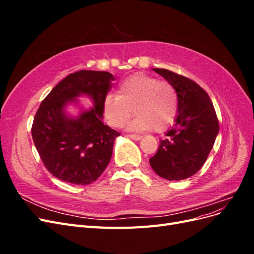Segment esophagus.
Returning <instances> with one entry per match:
<instances>
[{"mask_svg":"<svg viewBox=\"0 0 254 254\" xmlns=\"http://www.w3.org/2000/svg\"><path fill=\"white\" fill-rule=\"evenodd\" d=\"M128 136L130 137V139H132V140H135V141H139V140H141L142 139V135H140V134H128Z\"/></svg>","mask_w":254,"mask_h":254,"instance_id":"1","label":"esophagus"}]
</instances>
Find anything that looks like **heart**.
Returning <instances> with one entry per match:
<instances>
[{"instance_id":"obj_1","label":"heart","mask_w":254,"mask_h":254,"mask_svg":"<svg viewBox=\"0 0 254 254\" xmlns=\"http://www.w3.org/2000/svg\"><path fill=\"white\" fill-rule=\"evenodd\" d=\"M178 94L171 82L146 74H136L123 81L118 95L104 98L105 118L113 127H121L131 117L128 128L161 131L170 126L178 113Z\"/></svg>"}]
</instances>
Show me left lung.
I'll use <instances>...</instances> for the list:
<instances>
[{"instance_id": "8db88e82", "label": "left lung", "mask_w": 254, "mask_h": 254, "mask_svg": "<svg viewBox=\"0 0 254 254\" xmlns=\"http://www.w3.org/2000/svg\"><path fill=\"white\" fill-rule=\"evenodd\" d=\"M175 87L178 114L174 126L149 159L155 173L167 180L195 175L206 161L219 131L214 106L206 92L191 79L165 68H153Z\"/></svg>"}]
</instances>
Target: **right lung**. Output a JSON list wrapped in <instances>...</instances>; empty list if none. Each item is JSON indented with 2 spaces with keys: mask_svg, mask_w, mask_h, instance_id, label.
Returning a JSON list of instances; mask_svg holds the SVG:
<instances>
[{
  "mask_svg": "<svg viewBox=\"0 0 254 254\" xmlns=\"http://www.w3.org/2000/svg\"><path fill=\"white\" fill-rule=\"evenodd\" d=\"M114 76L104 71L82 70L72 73L54 87L38 109L32 135L38 153L48 171L61 181L78 186L94 182L112 157L114 140L120 135L103 123L104 98ZM89 96L90 110L77 117L65 111L76 98Z\"/></svg>",
  "mask_w": 254,
  "mask_h": 254,
  "instance_id": "1",
  "label": "right lung"
}]
</instances>
